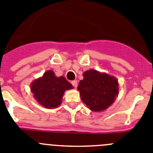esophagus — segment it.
I'll return each mask as SVG.
<instances>
[{"mask_svg": "<svg viewBox=\"0 0 153 153\" xmlns=\"http://www.w3.org/2000/svg\"><path fill=\"white\" fill-rule=\"evenodd\" d=\"M72 83V85L74 86V87H76V86H77V81L76 80L72 81V83Z\"/></svg>", "mask_w": 153, "mask_h": 153, "instance_id": "esophagus-1", "label": "esophagus"}]
</instances>
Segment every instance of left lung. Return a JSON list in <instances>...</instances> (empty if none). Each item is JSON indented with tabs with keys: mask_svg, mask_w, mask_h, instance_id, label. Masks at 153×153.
Segmentation results:
<instances>
[{
	"mask_svg": "<svg viewBox=\"0 0 153 153\" xmlns=\"http://www.w3.org/2000/svg\"><path fill=\"white\" fill-rule=\"evenodd\" d=\"M77 90L86 107L93 112H102L114 102L119 93L118 79L106 73L89 70L83 74Z\"/></svg>",
	"mask_w": 153,
	"mask_h": 153,
	"instance_id": "1",
	"label": "left lung"
}]
</instances>
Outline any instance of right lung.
Returning <instances> with one entry per match:
<instances>
[{
    "label": "right lung",
    "mask_w": 153,
    "mask_h": 153,
    "mask_svg": "<svg viewBox=\"0 0 153 153\" xmlns=\"http://www.w3.org/2000/svg\"><path fill=\"white\" fill-rule=\"evenodd\" d=\"M73 89L64 76H56L53 70H47L31 83L30 91L39 104L47 109L60 106L65 91Z\"/></svg>",
    "instance_id": "1"
}]
</instances>
